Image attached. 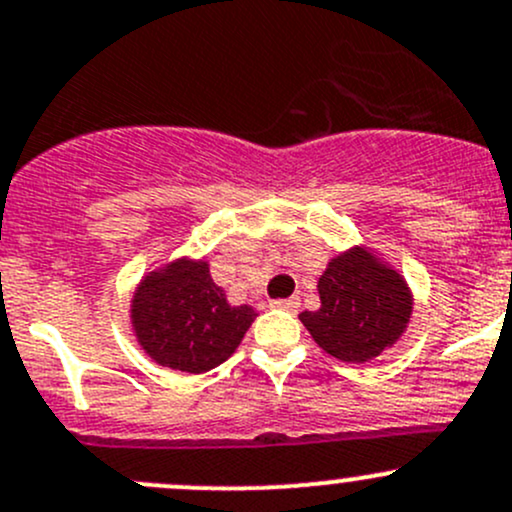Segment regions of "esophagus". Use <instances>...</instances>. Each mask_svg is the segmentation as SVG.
<instances>
[{"label":"esophagus","mask_w":512,"mask_h":512,"mask_svg":"<svg viewBox=\"0 0 512 512\" xmlns=\"http://www.w3.org/2000/svg\"><path fill=\"white\" fill-rule=\"evenodd\" d=\"M274 309H282V311H289V314H297L299 311V297H289V299H277L272 301Z\"/></svg>","instance_id":"esophagus-1"}]
</instances>
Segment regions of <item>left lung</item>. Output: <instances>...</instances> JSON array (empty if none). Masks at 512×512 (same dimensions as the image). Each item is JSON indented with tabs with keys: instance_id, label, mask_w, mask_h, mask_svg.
Segmentation results:
<instances>
[{
	"instance_id": "1",
	"label": "left lung",
	"mask_w": 512,
	"mask_h": 512,
	"mask_svg": "<svg viewBox=\"0 0 512 512\" xmlns=\"http://www.w3.org/2000/svg\"><path fill=\"white\" fill-rule=\"evenodd\" d=\"M319 294L321 309L299 319L326 353L346 363H368L390 348L412 314L410 289L400 274L358 247L328 262Z\"/></svg>"
}]
</instances>
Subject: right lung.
I'll return each mask as SVG.
<instances>
[{"instance_id": "right-lung-1", "label": "right lung", "mask_w": 512, "mask_h": 512, "mask_svg": "<svg viewBox=\"0 0 512 512\" xmlns=\"http://www.w3.org/2000/svg\"><path fill=\"white\" fill-rule=\"evenodd\" d=\"M230 306L206 262H176L149 274L132 299V324L154 360L181 373H206L228 360L255 321Z\"/></svg>"}]
</instances>
